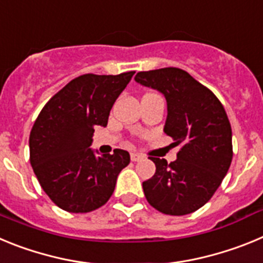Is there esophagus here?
<instances>
[{
	"mask_svg": "<svg viewBox=\"0 0 263 263\" xmlns=\"http://www.w3.org/2000/svg\"><path fill=\"white\" fill-rule=\"evenodd\" d=\"M130 159L133 160V162H139V160L143 159V155L138 154V153H130Z\"/></svg>",
	"mask_w": 263,
	"mask_h": 263,
	"instance_id": "34e87169",
	"label": "esophagus"
}]
</instances>
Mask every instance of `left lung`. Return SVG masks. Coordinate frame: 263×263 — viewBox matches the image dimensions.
Here are the masks:
<instances>
[{"label": "left lung", "mask_w": 263, "mask_h": 263, "mask_svg": "<svg viewBox=\"0 0 263 263\" xmlns=\"http://www.w3.org/2000/svg\"><path fill=\"white\" fill-rule=\"evenodd\" d=\"M136 81L166 97L164 133L180 145L176 160L150 157L153 178L142 183L148 204L183 216L204 205L227 175L233 157L232 127L220 100L188 72L175 67L138 72Z\"/></svg>", "instance_id": "8db88e82"}]
</instances>
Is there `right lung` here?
Segmentation results:
<instances>
[{"label":"right lung","mask_w":263,"mask_h":263,"mask_svg":"<svg viewBox=\"0 0 263 263\" xmlns=\"http://www.w3.org/2000/svg\"><path fill=\"white\" fill-rule=\"evenodd\" d=\"M133 75L79 76L48 100L34 122L30 163L43 191L62 210L87 213L103 206L130 163L125 150L96 157L89 146L95 126L108 125L111 106Z\"/></svg>","instance_id":"right-lung-1"}]
</instances>
